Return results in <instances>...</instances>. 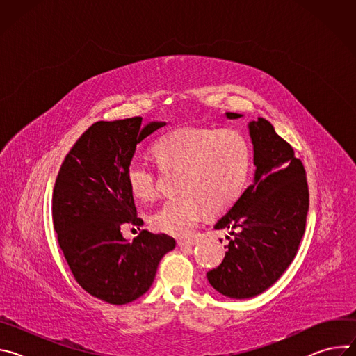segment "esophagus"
<instances>
[{"mask_svg":"<svg viewBox=\"0 0 356 356\" xmlns=\"http://www.w3.org/2000/svg\"><path fill=\"white\" fill-rule=\"evenodd\" d=\"M195 243H197V242H195L194 239H179V241H177V245H179V246H183V248H187V246L190 248V246H194Z\"/></svg>","mask_w":356,"mask_h":356,"instance_id":"obj_1","label":"esophagus"}]
</instances>
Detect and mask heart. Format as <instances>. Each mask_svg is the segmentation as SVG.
Segmentation results:
<instances>
[{
	"label": "heart",
	"instance_id": "1",
	"mask_svg": "<svg viewBox=\"0 0 356 356\" xmlns=\"http://www.w3.org/2000/svg\"><path fill=\"white\" fill-rule=\"evenodd\" d=\"M152 155L162 169L181 172L180 194L150 216L152 227L173 236H190L207 207L213 211L229 207L242 193L250 168L249 143L235 129L180 127L161 136ZM125 176L135 198H155L156 176L147 165L132 161Z\"/></svg>",
	"mask_w": 356,
	"mask_h": 356
}]
</instances>
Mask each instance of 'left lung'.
<instances>
[{
	"label": "left lung",
	"instance_id": "8db88e82",
	"mask_svg": "<svg viewBox=\"0 0 356 356\" xmlns=\"http://www.w3.org/2000/svg\"><path fill=\"white\" fill-rule=\"evenodd\" d=\"M225 115L229 120L242 117ZM248 129L255 175L214 225L231 229L234 238L227 236L224 261L207 273L209 283L231 298L255 297L284 273L297 253L309 211L306 170L293 147L265 118L250 121Z\"/></svg>",
	"mask_w": 356,
	"mask_h": 356
}]
</instances>
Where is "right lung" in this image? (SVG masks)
Returning <instances> with one entry per match:
<instances>
[{
  "label": "right lung",
  "instance_id": "right-lung-1",
  "mask_svg": "<svg viewBox=\"0 0 356 356\" xmlns=\"http://www.w3.org/2000/svg\"><path fill=\"white\" fill-rule=\"evenodd\" d=\"M166 122L140 117L98 121L73 145L59 170L52 217L58 241L77 283L110 304H127L149 290L158 265L176 241L142 231L132 242L122 224L142 225L127 183L138 143Z\"/></svg>",
  "mask_w": 356,
  "mask_h": 356
}]
</instances>
